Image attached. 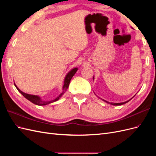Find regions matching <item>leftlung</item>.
Wrapping results in <instances>:
<instances>
[{"label": "left lung", "mask_w": 156, "mask_h": 156, "mask_svg": "<svg viewBox=\"0 0 156 156\" xmlns=\"http://www.w3.org/2000/svg\"><path fill=\"white\" fill-rule=\"evenodd\" d=\"M129 100L127 101H125V102H123V103H109V102H108V101H107L103 100V101H105V102H107V103H111V105H123V104H124V103H127V102H128Z\"/></svg>", "instance_id": "8db88e82"}]
</instances>
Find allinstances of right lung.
Masks as SVG:
<instances>
[{
    "mask_svg": "<svg viewBox=\"0 0 156 156\" xmlns=\"http://www.w3.org/2000/svg\"><path fill=\"white\" fill-rule=\"evenodd\" d=\"M77 68H73V69H72L70 71V72L66 75V76L65 77V79H64V86H63V92L61 93L60 94V96L56 98V99H55L54 100H51V101H42L40 98L39 96H35V95H31V94H26L25 92H22L21 90H20V89H19L17 86L15 84V86L16 87V88L17 89V90L20 92L22 95L24 96L25 98H27L28 100H29L30 101H31L32 103H34V104H36L37 105H48V104H49V103H51L53 102H55L56 101L58 100L62 96L63 94H64L65 91L66 90L68 89V87H69V83H70V81L71 79H72V78L73 77V75H75V73H76V72L77 71Z\"/></svg>",
    "mask_w": 156,
    "mask_h": 156,
    "instance_id": "1",
    "label": "right lung"
}]
</instances>
